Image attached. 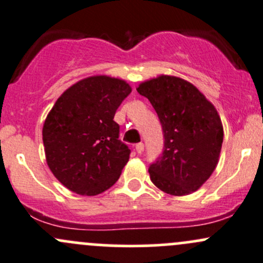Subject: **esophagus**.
<instances>
[{"mask_svg": "<svg viewBox=\"0 0 263 263\" xmlns=\"http://www.w3.org/2000/svg\"><path fill=\"white\" fill-rule=\"evenodd\" d=\"M135 148H136V151L139 154H141L142 151H144V148H145V146H144V144H142V142H139V144H136V146H135Z\"/></svg>", "mask_w": 263, "mask_h": 263, "instance_id": "34e87169", "label": "esophagus"}]
</instances>
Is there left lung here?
Instances as JSON below:
<instances>
[{
	"instance_id": "1",
	"label": "left lung",
	"mask_w": 263,
	"mask_h": 263,
	"mask_svg": "<svg viewBox=\"0 0 263 263\" xmlns=\"http://www.w3.org/2000/svg\"><path fill=\"white\" fill-rule=\"evenodd\" d=\"M137 91L150 100L164 134L163 155L148 168L151 182L172 196L195 192L219 163L224 129L216 108L177 76L150 79Z\"/></svg>"
}]
</instances>
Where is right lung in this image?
I'll return each instance as SVG.
<instances>
[{
	"instance_id": "obj_1",
	"label": "right lung",
	"mask_w": 263,
	"mask_h": 263,
	"mask_svg": "<svg viewBox=\"0 0 263 263\" xmlns=\"http://www.w3.org/2000/svg\"><path fill=\"white\" fill-rule=\"evenodd\" d=\"M131 91L124 80L97 75L73 84L54 103L42 134L47 164L66 188L95 196L118 181L131 151L118 140L113 118Z\"/></svg>"
}]
</instances>
